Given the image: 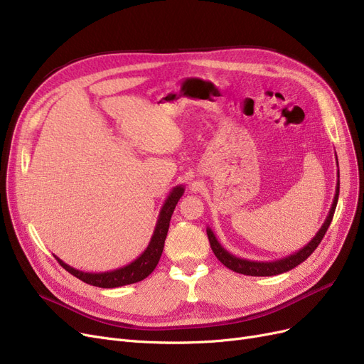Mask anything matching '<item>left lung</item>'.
Returning a JSON list of instances; mask_svg holds the SVG:
<instances>
[{
  "mask_svg": "<svg viewBox=\"0 0 364 364\" xmlns=\"http://www.w3.org/2000/svg\"><path fill=\"white\" fill-rule=\"evenodd\" d=\"M336 159H337V156H336ZM337 166H338V163H337ZM338 191H340V181H338V172H337V186H336V195H334V199H333V205H331L330 213H328L321 230L316 232V236L306 246H304V248H301L295 254H290V255L284 257V259H279V260H275V262H251V260L239 259V257L228 252L224 248V246H222L218 242L212 228L207 227V236H208L210 246H212V250H213L215 255L218 257V260L224 266H227L228 269H231V271L237 272V274L251 275V277H272V275L287 272V271H290V269L301 264L302 262H306L309 257L313 254V251L319 246L328 227H330L331 220H333V216H334V212H336V205H337V201H338Z\"/></svg>",
  "mask_w": 364,
  "mask_h": 364,
  "instance_id": "1",
  "label": "left lung"
}]
</instances>
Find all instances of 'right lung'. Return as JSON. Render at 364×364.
I'll return each instance as SVG.
<instances>
[{"instance_id": "obj_1", "label": "right lung", "mask_w": 364, "mask_h": 364, "mask_svg": "<svg viewBox=\"0 0 364 364\" xmlns=\"http://www.w3.org/2000/svg\"><path fill=\"white\" fill-rule=\"evenodd\" d=\"M183 193H184L183 186H175L169 192L168 198L165 199V204H163L160 210L154 232H152V237L149 240V245L146 246V250L140 254L134 262L128 263L127 266H122L119 269H114V271H107V272H83V271H78V269L73 266L66 264L65 262L58 259V257H55L57 262L60 263L69 274H73L74 277L85 281V283L90 286L113 289V287L139 283V281L145 279L152 271H154L160 260L163 246H165V240L168 236L172 213L175 210V205H177L180 198L183 196Z\"/></svg>"}]
</instances>
